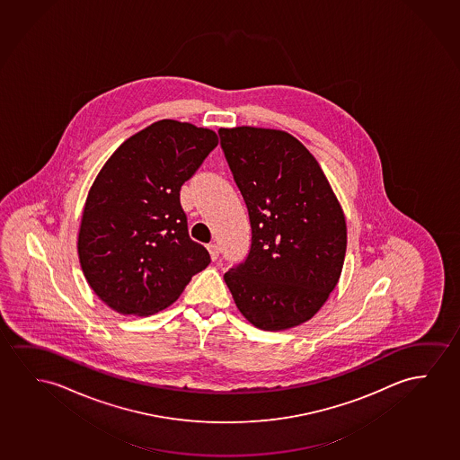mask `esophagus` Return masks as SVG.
Segmentation results:
<instances>
[{
  "instance_id": "1",
  "label": "esophagus",
  "mask_w": 460,
  "mask_h": 460,
  "mask_svg": "<svg viewBox=\"0 0 460 460\" xmlns=\"http://www.w3.org/2000/svg\"><path fill=\"white\" fill-rule=\"evenodd\" d=\"M207 250H208L210 258H212L213 261L218 260V256H220V248H218L217 243H208V245H207Z\"/></svg>"
}]
</instances>
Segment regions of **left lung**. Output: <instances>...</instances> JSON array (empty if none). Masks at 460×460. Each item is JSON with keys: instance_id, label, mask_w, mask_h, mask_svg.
I'll return each instance as SVG.
<instances>
[{"instance_id": "left-lung-1", "label": "left lung", "mask_w": 460, "mask_h": 460, "mask_svg": "<svg viewBox=\"0 0 460 460\" xmlns=\"http://www.w3.org/2000/svg\"><path fill=\"white\" fill-rule=\"evenodd\" d=\"M218 136L252 226L247 258L225 281L254 326H299L339 281L347 253L341 207L318 161L291 134L239 127Z\"/></svg>"}]
</instances>
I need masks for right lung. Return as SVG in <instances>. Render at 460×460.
I'll return each mask as SVG.
<instances>
[{
    "label": "right lung",
    "mask_w": 460,
    "mask_h": 460,
    "mask_svg": "<svg viewBox=\"0 0 460 460\" xmlns=\"http://www.w3.org/2000/svg\"><path fill=\"white\" fill-rule=\"evenodd\" d=\"M217 146L207 128L156 121L123 142L101 169L77 248L88 285L115 312L156 314L210 264L208 252L188 234L180 188Z\"/></svg>",
    "instance_id": "add662e5"
}]
</instances>
